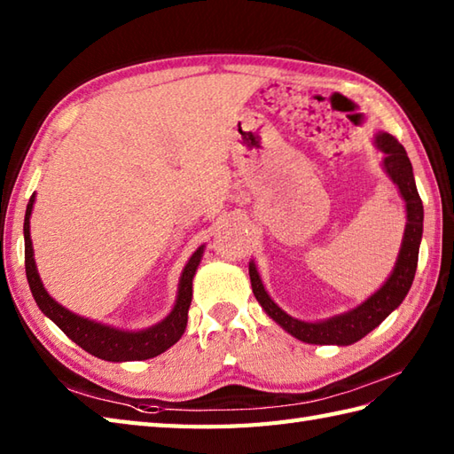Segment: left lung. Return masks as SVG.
<instances>
[{
    "mask_svg": "<svg viewBox=\"0 0 454 454\" xmlns=\"http://www.w3.org/2000/svg\"><path fill=\"white\" fill-rule=\"evenodd\" d=\"M372 144L376 150L384 153L382 169L392 179L394 185L398 187L400 197L406 202V230H403L400 254L392 273L379 291L343 314L317 322L298 320V317L286 314L283 308L275 304L273 298L265 291L255 262H249V278H252V288L257 302L286 333H291L304 343L341 347L363 340L366 333L372 332L376 325H380L402 304L413 283V277H416L423 234V205L416 187V179H413L411 161L402 144L388 132H376Z\"/></svg>",
    "mask_w": 454,
    "mask_h": 454,
    "instance_id": "8db88e82",
    "label": "left lung"
}]
</instances>
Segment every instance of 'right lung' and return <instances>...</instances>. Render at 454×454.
Returning a JSON list of instances; mask_svg holds the SVG:
<instances>
[{"mask_svg": "<svg viewBox=\"0 0 454 454\" xmlns=\"http://www.w3.org/2000/svg\"><path fill=\"white\" fill-rule=\"evenodd\" d=\"M33 205L35 195L27 205L23 224L27 281L28 286H31L36 306L41 308V312L46 317H51V320L60 327L74 343H78L82 349L91 353L93 356H98V359L124 363L152 359V356H158L163 351H168L171 345H176L181 340V335L187 327V312L192 298V277H195L202 254H205V246H199L197 252L189 257L187 265L183 267L177 285L176 304H173L171 312L163 317L161 322L150 327H144V330H121V327L95 322L90 320V317H83L80 314L67 310V308H64L60 302H56L54 298L48 294L35 263V249L31 239Z\"/></svg>", "mask_w": 454, "mask_h": 454, "instance_id": "right-lung-1", "label": "right lung"}]
</instances>
